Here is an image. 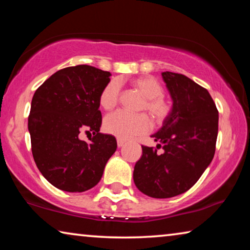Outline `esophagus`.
<instances>
[{
	"label": "esophagus",
	"instance_id": "34e87169",
	"mask_svg": "<svg viewBox=\"0 0 250 250\" xmlns=\"http://www.w3.org/2000/svg\"><path fill=\"white\" fill-rule=\"evenodd\" d=\"M125 140H122V139H117V145H118V147L124 146H125Z\"/></svg>",
	"mask_w": 250,
	"mask_h": 250
}]
</instances>
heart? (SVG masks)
Wrapping results in <instances>:
<instances>
[{
    "instance_id": "1",
    "label": "heart",
    "mask_w": 250,
    "mask_h": 250,
    "mask_svg": "<svg viewBox=\"0 0 250 250\" xmlns=\"http://www.w3.org/2000/svg\"><path fill=\"white\" fill-rule=\"evenodd\" d=\"M132 86L146 98L143 109L156 121H162L168 115L170 107L162 98L163 87L158 80L150 76L132 80ZM121 83L113 79L105 84L99 97L100 105L104 110H111L119 103ZM105 132L128 140L135 135L146 134L151 129V121L146 115H130L125 111H116L105 117L104 122Z\"/></svg>"
}]
</instances>
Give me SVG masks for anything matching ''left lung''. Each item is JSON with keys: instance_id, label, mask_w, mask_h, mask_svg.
<instances>
[{"instance_id": "obj_1", "label": "left lung", "mask_w": 250, "mask_h": 250, "mask_svg": "<svg viewBox=\"0 0 250 250\" xmlns=\"http://www.w3.org/2000/svg\"><path fill=\"white\" fill-rule=\"evenodd\" d=\"M172 108L163 125L152 134L156 149L142 146L135 163L134 184L143 194L168 198L188 191L214 158L218 111L205 88L182 74L164 71ZM162 147V154L157 149Z\"/></svg>"}]
</instances>
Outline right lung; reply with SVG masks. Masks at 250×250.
<instances>
[{"label": "right lung", "instance_id": "1", "mask_svg": "<svg viewBox=\"0 0 250 250\" xmlns=\"http://www.w3.org/2000/svg\"><path fill=\"white\" fill-rule=\"evenodd\" d=\"M110 76L88 65L67 67L45 80L33 96L28 131L34 161L62 191L94 188L117 150L116 138L99 132V97ZM82 130L92 131L90 143L80 140Z\"/></svg>", "mask_w": 250, "mask_h": 250}]
</instances>
